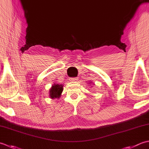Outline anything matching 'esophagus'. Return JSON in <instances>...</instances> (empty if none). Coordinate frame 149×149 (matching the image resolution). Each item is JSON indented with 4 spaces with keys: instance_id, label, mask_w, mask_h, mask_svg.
Instances as JSON below:
<instances>
[{
    "instance_id": "obj_1",
    "label": "esophagus",
    "mask_w": 149,
    "mask_h": 149,
    "mask_svg": "<svg viewBox=\"0 0 149 149\" xmlns=\"http://www.w3.org/2000/svg\"><path fill=\"white\" fill-rule=\"evenodd\" d=\"M77 79V77H72V78L70 79V81H75Z\"/></svg>"
}]
</instances>
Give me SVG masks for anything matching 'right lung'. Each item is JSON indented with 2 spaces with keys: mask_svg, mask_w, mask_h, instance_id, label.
I'll return each mask as SVG.
<instances>
[{
  "mask_svg": "<svg viewBox=\"0 0 149 149\" xmlns=\"http://www.w3.org/2000/svg\"><path fill=\"white\" fill-rule=\"evenodd\" d=\"M63 91V86L61 84H54L50 90V96L52 99L59 98Z\"/></svg>",
  "mask_w": 149,
  "mask_h": 149,
  "instance_id": "obj_1",
  "label": "right lung"
}]
</instances>
